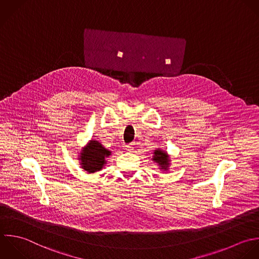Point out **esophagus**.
<instances>
[{"label":"esophagus","instance_id":"obj_1","mask_svg":"<svg viewBox=\"0 0 259 259\" xmlns=\"http://www.w3.org/2000/svg\"><path fill=\"white\" fill-rule=\"evenodd\" d=\"M126 150H127L128 152H132V151H133V145H132V144L126 145Z\"/></svg>","mask_w":259,"mask_h":259}]
</instances>
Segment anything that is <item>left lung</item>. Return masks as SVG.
<instances>
[{
  "instance_id": "1",
  "label": "left lung",
  "mask_w": 259,
  "mask_h": 259,
  "mask_svg": "<svg viewBox=\"0 0 259 259\" xmlns=\"http://www.w3.org/2000/svg\"><path fill=\"white\" fill-rule=\"evenodd\" d=\"M169 156H168V154L165 152V151H163V150H161V149H156V150H154V152H153V157H152V160L154 161V162H156L158 165H159V167H160V169H163V170H168V166H169V158H168Z\"/></svg>"
}]
</instances>
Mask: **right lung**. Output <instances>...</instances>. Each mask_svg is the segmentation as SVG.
I'll return each instance as SVG.
<instances>
[{"mask_svg":"<svg viewBox=\"0 0 259 259\" xmlns=\"http://www.w3.org/2000/svg\"><path fill=\"white\" fill-rule=\"evenodd\" d=\"M111 155V151L105 148L99 141L90 140L88 145L79 152V164L88 174L100 171L107 163L106 158Z\"/></svg>","mask_w":259,"mask_h":259,"instance_id":"obj_1","label":"right lung"}]
</instances>
